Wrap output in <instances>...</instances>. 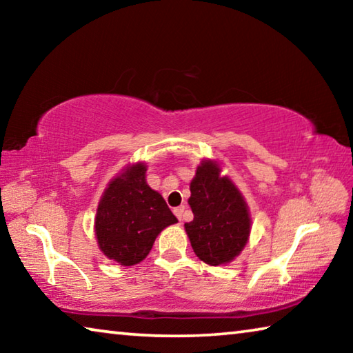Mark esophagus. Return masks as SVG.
<instances>
[{"label": "esophagus", "instance_id": "1", "mask_svg": "<svg viewBox=\"0 0 353 353\" xmlns=\"http://www.w3.org/2000/svg\"><path fill=\"white\" fill-rule=\"evenodd\" d=\"M183 212H185V207H183V205H181V207H176V208H174V214H176L179 221H182Z\"/></svg>", "mask_w": 353, "mask_h": 353}]
</instances>
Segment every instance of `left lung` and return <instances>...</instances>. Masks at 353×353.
<instances>
[{"instance_id":"obj_1","label":"left lung","mask_w":353,"mask_h":353,"mask_svg":"<svg viewBox=\"0 0 353 353\" xmlns=\"http://www.w3.org/2000/svg\"><path fill=\"white\" fill-rule=\"evenodd\" d=\"M219 166L205 160L190 183L188 204L194 218L185 223L194 254L207 265L229 263L246 246L250 218L243 196Z\"/></svg>"}]
</instances>
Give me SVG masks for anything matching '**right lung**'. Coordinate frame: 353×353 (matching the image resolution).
I'll return each instance as SVG.
<instances>
[{
  "label": "right lung",
  "instance_id": "1",
  "mask_svg": "<svg viewBox=\"0 0 353 353\" xmlns=\"http://www.w3.org/2000/svg\"><path fill=\"white\" fill-rule=\"evenodd\" d=\"M146 166L135 163L113 179L99 201L94 230L110 260L132 266L146 259L155 238L177 223L162 194L146 183Z\"/></svg>",
  "mask_w": 353,
  "mask_h": 353
}]
</instances>
